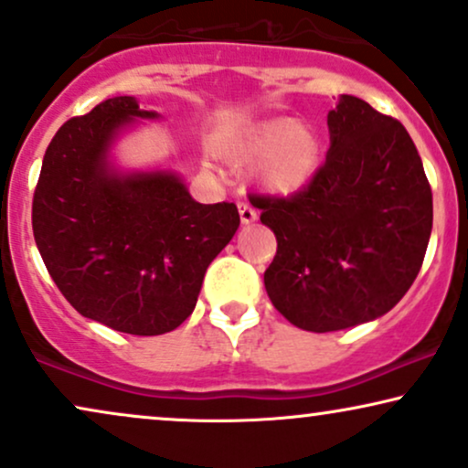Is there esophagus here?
Returning a JSON list of instances; mask_svg holds the SVG:
<instances>
[{
  "instance_id": "esophagus-1",
  "label": "esophagus",
  "mask_w": 468,
  "mask_h": 468,
  "mask_svg": "<svg viewBox=\"0 0 468 468\" xmlns=\"http://www.w3.org/2000/svg\"><path fill=\"white\" fill-rule=\"evenodd\" d=\"M238 209H239V218H241V224H252L257 219V211L252 209L249 202H238Z\"/></svg>"
}]
</instances>
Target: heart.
Returning a JSON list of instances; mask_svg holds the SVG:
<instances>
[{"mask_svg":"<svg viewBox=\"0 0 468 468\" xmlns=\"http://www.w3.org/2000/svg\"><path fill=\"white\" fill-rule=\"evenodd\" d=\"M230 163L257 161L255 180L272 194H294L316 176L320 139L296 120H266L239 131L219 148Z\"/></svg>","mask_w":468,"mask_h":468,"instance_id":"b5f03b06","label":"heart"}]
</instances>
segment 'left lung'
<instances>
[{"label": "left lung", "instance_id": "left-lung-1", "mask_svg": "<svg viewBox=\"0 0 468 468\" xmlns=\"http://www.w3.org/2000/svg\"><path fill=\"white\" fill-rule=\"evenodd\" d=\"M326 126L329 152L305 189L252 198L277 238L263 274L270 301L314 334L390 312L423 266L433 219L423 161L401 122L340 95Z\"/></svg>", "mask_w": 468, "mask_h": 468}]
</instances>
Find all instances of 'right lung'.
I'll return each mask as SVG.
<instances>
[{
	"instance_id": "right-lung-1",
	"label": "right lung",
	"mask_w": 468,
	"mask_h": 468,
	"mask_svg": "<svg viewBox=\"0 0 468 468\" xmlns=\"http://www.w3.org/2000/svg\"><path fill=\"white\" fill-rule=\"evenodd\" d=\"M131 95L65 122L43 156L32 230L49 277L84 318L131 335L174 331L233 239V202L200 205L174 170H122L112 148L159 120Z\"/></svg>"
}]
</instances>
